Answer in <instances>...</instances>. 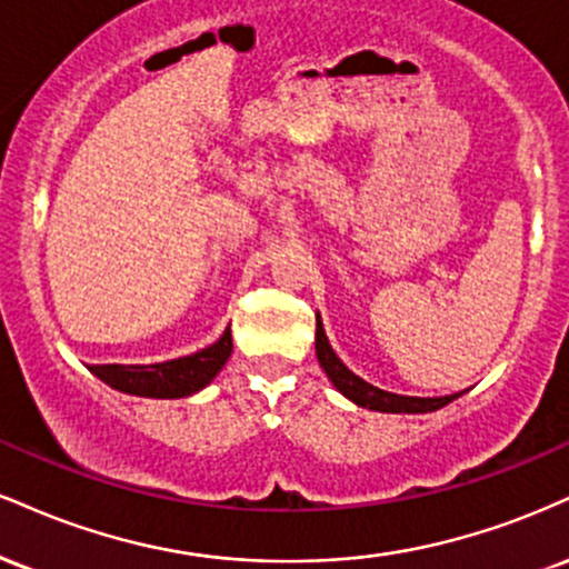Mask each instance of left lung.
Listing matches in <instances>:
<instances>
[{
    "label": "left lung",
    "instance_id": "8db88e82",
    "mask_svg": "<svg viewBox=\"0 0 569 569\" xmlns=\"http://www.w3.org/2000/svg\"><path fill=\"white\" fill-rule=\"evenodd\" d=\"M315 352H318L320 368H323L328 379H331V385L337 387L345 397H350L355 406L360 408L379 410V413H432V410L448 406V402H453L458 397V395L408 397V395L385 392V389L368 385V381H362L360 376H355L350 368L337 358V352H333L331 345H328V337L320 320H318V328H315Z\"/></svg>",
    "mask_w": 569,
    "mask_h": 569
}]
</instances>
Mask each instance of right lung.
<instances>
[{"label":"right lung","instance_id":"1","mask_svg":"<svg viewBox=\"0 0 569 569\" xmlns=\"http://www.w3.org/2000/svg\"><path fill=\"white\" fill-rule=\"evenodd\" d=\"M232 352L230 328L207 350L153 366H92L89 371L106 381L108 387L124 395L156 397V400H174V397L196 395L198 389L211 385V379L222 371Z\"/></svg>","mask_w":569,"mask_h":569}]
</instances>
